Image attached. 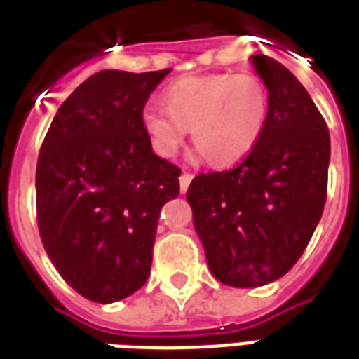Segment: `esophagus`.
I'll return each mask as SVG.
<instances>
[{"label": "esophagus", "instance_id": "1", "mask_svg": "<svg viewBox=\"0 0 359 359\" xmlns=\"http://www.w3.org/2000/svg\"><path fill=\"white\" fill-rule=\"evenodd\" d=\"M179 182H180V192L184 194V192L188 190V184L192 182V175H190V172H182V175L179 177Z\"/></svg>", "mask_w": 359, "mask_h": 359}]
</instances>
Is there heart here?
Segmentation results:
<instances>
[{
    "label": "heart",
    "instance_id": "heart-1",
    "mask_svg": "<svg viewBox=\"0 0 359 359\" xmlns=\"http://www.w3.org/2000/svg\"><path fill=\"white\" fill-rule=\"evenodd\" d=\"M163 103L142 109V128L159 157L171 159L188 128L198 156L217 167L242 161L262 138L269 115V94L256 74L215 73L169 84Z\"/></svg>",
    "mask_w": 359,
    "mask_h": 359
}]
</instances>
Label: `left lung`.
<instances>
[{
    "label": "left lung",
    "mask_w": 359,
    "mask_h": 359,
    "mask_svg": "<svg viewBox=\"0 0 359 359\" xmlns=\"http://www.w3.org/2000/svg\"><path fill=\"white\" fill-rule=\"evenodd\" d=\"M250 61L269 94L264 134L238 167L198 175L187 192L211 275L234 288L269 285L300 259L331 159L327 125L298 79L267 55Z\"/></svg>",
    "instance_id": "1"
}]
</instances>
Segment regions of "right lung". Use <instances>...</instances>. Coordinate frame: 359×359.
<instances>
[{"label":"right lung","mask_w":359,"mask_h":359,"mask_svg":"<svg viewBox=\"0 0 359 359\" xmlns=\"http://www.w3.org/2000/svg\"><path fill=\"white\" fill-rule=\"evenodd\" d=\"M171 69L100 71L61 103L36 167L43 248L59 275L97 304L149 277L159 211L179 196L180 169L154 154L142 109Z\"/></svg>","instance_id":"right-lung-1"}]
</instances>
